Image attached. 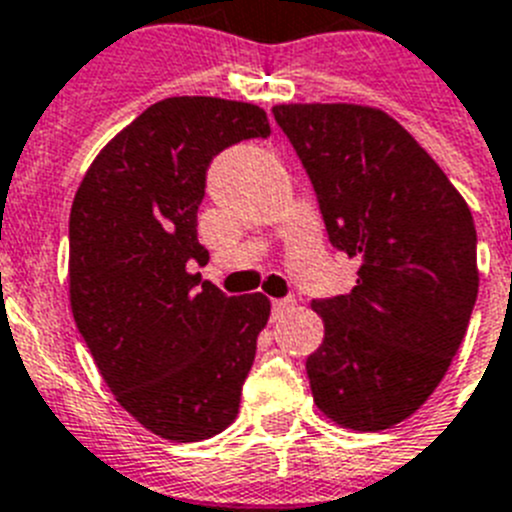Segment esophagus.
Instances as JSON below:
<instances>
[{
    "label": "esophagus",
    "instance_id": "obj_1",
    "mask_svg": "<svg viewBox=\"0 0 512 512\" xmlns=\"http://www.w3.org/2000/svg\"><path fill=\"white\" fill-rule=\"evenodd\" d=\"M293 306H296V301H293V299H275L273 301V314H275V317H281V314L291 311Z\"/></svg>",
    "mask_w": 512,
    "mask_h": 512
}]
</instances>
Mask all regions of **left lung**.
<instances>
[{
	"label": "left lung",
	"instance_id": "left-lung-1",
	"mask_svg": "<svg viewBox=\"0 0 512 512\" xmlns=\"http://www.w3.org/2000/svg\"><path fill=\"white\" fill-rule=\"evenodd\" d=\"M353 291L311 301L324 340L311 397L340 428L376 433L441 384L477 301V229L446 172L391 115L350 102L275 105Z\"/></svg>",
	"mask_w": 512,
	"mask_h": 512
}]
</instances>
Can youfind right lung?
<instances>
[{"label":"right lung","mask_w":512,"mask_h":512,"mask_svg":"<svg viewBox=\"0 0 512 512\" xmlns=\"http://www.w3.org/2000/svg\"><path fill=\"white\" fill-rule=\"evenodd\" d=\"M268 133L252 102L167 97L102 146L71 203L74 322L115 402L167 441L229 428L268 324V296H224L188 270L208 262L198 242L208 164Z\"/></svg>","instance_id":"obj_1"}]
</instances>
